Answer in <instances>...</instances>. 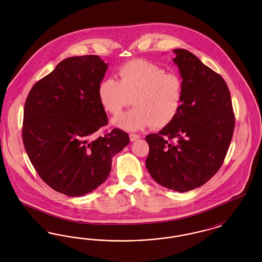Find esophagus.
<instances>
[{"instance_id": "34e87169", "label": "esophagus", "mask_w": 262, "mask_h": 262, "mask_svg": "<svg viewBox=\"0 0 262 262\" xmlns=\"http://www.w3.org/2000/svg\"><path fill=\"white\" fill-rule=\"evenodd\" d=\"M140 138V136L139 135H137V134H130L129 135V139H130V141H136L137 139H139Z\"/></svg>"}]
</instances>
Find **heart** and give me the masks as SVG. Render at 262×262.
I'll return each instance as SVG.
<instances>
[{"instance_id": "1", "label": "heart", "mask_w": 262, "mask_h": 262, "mask_svg": "<svg viewBox=\"0 0 262 262\" xmlns=\"http://www.w3.org/2000/svg\"><path fill=\"white\" fill-rule=\"evenodd\" d=\"M119 81L103 79L98 97L104 109L118 116L132 104L137 106L114 120L125 130H138L147 125L163 127L169 125L181 109L184 95L182 76L145 60H134L123 64Z\"/></svg>"}]
</instances>
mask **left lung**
<instances>
[{
  "instance_id": "obj_1",
  "label": "left lung",
  "mask_w": 262,
  "mask_h": 262,
  "mask_svg": "<svg viewBox=\"0 0 262 262\" xmlns=\"http://www.w3.org/2000/svg\"><path fill=\"white\" fill-rule=\"evenodd\" d=\"M173 52L184 81L183 102L169 125L145 137L149 145L145 164L156 183L185 192L204 185L222 166L235 115L223 77L192 53Z\"/></svg>"
}]
</instances>
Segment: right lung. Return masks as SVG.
<instances>
[{"instance_id":"add662e5","label":"right lung","mask_w":262,"mask_h":262,"mask_svg":"<svg viewBox=\"0 0 262 262\" xmlns=\"http://www.w3.org/2000/svg\"><path fill=\"white\" fill-rule=\"evenodd\" d=\"M107 69L95 55L64 59L32 86L25 101V151L40 178L68 196L99 187L111 172L113 157L129 142L120 128L90 140L108 124L98 97Z\"/></svg>"}]
</instances>
